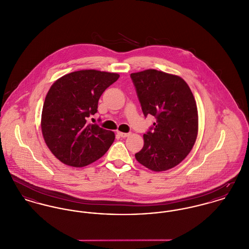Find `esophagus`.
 I'll use <instances>...</instances> for the list:
<instances>
[{"instance_id": "34e87169", "label": "esophagus", "mask_w": 249, "mask_h": 249, "mask_svg": "<svg viewBox=\"0 0 249 249\" xmlns=\"http://www.w3.org/2000/svg\"><path fill=\"white\" fill-rule=\"evenodd\" d=\"M117 133H118V135L122 137V138H126V137L130 135V133H124V132H121V131H118Z\"/></svg>"}]
</instances>
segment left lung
<instances>
[{
    "label": "left lung",
    "mask_w": 249,
    "mask_h": 249,
    "mask_svg": "<svg viewBox=\"0 0 249 249\" xmlns=\"http://www.w3.org/2000/svg\"><path fill=\"white\" fill-rule=\"evenodd\" d=\"M144 116L156 117L153 131L143 134V147L135 158L160 172L175 167L197 140L199 117L195 98L180 76L146 69L131 73Z\"/></svg>",
    "instance_id": "obj_1"
}]
</instances>
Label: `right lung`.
I'll use <instances>...</instances> for the list:
<instances>
[{
	"mask_svg": "<svg viewBox=\"0 0 249 249\" xmlns=\"http://www.w3.org/2000/svg\"><path fill=\"white\" fill-rule=\"evenodd\" d=\"M120 75L95 69L74 71L59 78L45 96L41 128L45 144L61 162L82 167L103 157L115 140L113 131L87 119L97 112L98 102Z\"/></svg>",
	"mask_w": 249,
	"mask_h": 249,
	"instance_id": "obj_1",
	"label": "right lung"
}]
</instances>
